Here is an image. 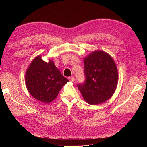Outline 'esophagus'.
Instances as JSON below:
<instances>
[{
	"label": "esophagus",
	"mask_w": 147,
	"mask_h": 147,
	"mask_svg": "<svg viewBox=\"0 0 147 147\" xmlns=\"http://www.w3.org/2000/svg\"><path fill=\"white\" fill-rule=\"evenodd\" d=\"M68 78H69L70 82H73L75 81V77H69Z\"/></svg>",
	"instance_id": "obj_1"
}]
</instances>
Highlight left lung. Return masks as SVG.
<instances>
[{
	"mask_svg": "<svg viewBox=\"0 0 147 147\" xmlns=\"http://www.w3.org/2000/svg\"><path fill=\"white\" fill-rule=\"evenodd\" d=\"M84 82L77 84L83 99L91 105L104 102L113 96L118 71L112 57L102 51L92 52L84 59Z\"/></svg>",
	"mask_w": 147,
	"mask_h": 147,
	"instance_id": "1",
	"label": "left lung"
}]
</instances>
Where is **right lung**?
<instances>
[{
	"mask_svg": "<svg viewBox=\"0 0 147 147\" xmlns=\"http://www.w3.org/2000/svg\"><path fill=\"white\" fill-rule=\"evenodd\" d=\"M26 85L34 98L49 103L58 95L61 89L69 82L51 61L47 63L40 56L35 57L26 74Z\"/></svg>",
	"mask_w": 147,
	"mask_h": 147,
	"instance_id": "1",
	"label": "right lung"
}]
</instances>
